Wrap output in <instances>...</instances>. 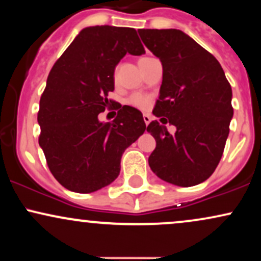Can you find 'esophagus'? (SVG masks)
<instances>
[{
    "instance_id": "obj_1",
    "label": "esophagus",
    "mask_w": 261,
    "mask_h": 261,
    "mask_svg": "<svg viewBox=\"0 0 261 261\" xmlns=\"http://www.w3.org/2000/svg\"><path fill=\"white\" fill-rule=\"evenodd\" d=\"M143 120H145V124L148 125L152 120V116L149 114H143Z\"/></svg>"
}]
</instances>
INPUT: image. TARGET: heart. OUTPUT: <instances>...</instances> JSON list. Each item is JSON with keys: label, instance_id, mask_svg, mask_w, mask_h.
<instances>
[{"label": "heart", "instance_id": "heart-1", "mask_svg": "<svg viewBox=\"0 0 261 261\" xmlns=\"http://www.w3.org/2000/svg\"><path fill=\"white\" fill-rule=\"evenodd\" d=\"M130 104L131 106H135L137 108H140V109H146V108H148L149 106V99L147 97H145V95L142 94H135L133 97L130 98Z\"/></svg>", "mask_w": 261, "mask_h": 261}]
</instances>
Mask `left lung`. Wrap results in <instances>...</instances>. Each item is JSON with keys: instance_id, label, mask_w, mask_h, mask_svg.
<instances>
[{"instance_id": "8db88e82", "label": "left lung", "mask_w": 261, "mask_h": 261, "mask_svg": "<svg viewBox=\"0 0 261 261\" xmlns=\"http://www.w3.org/2000/svg\"><path fill=\"white\" fill-rule=\"evenodd\" d=\"M139 34L163 67L153 114L176 127L170 135L157 120L148 125L157 142L148 164L162 180L197 185L211 176L222 157L233 118L232 88L215 56L184 32L140 29Z\"/></svg>"}]
</instances>
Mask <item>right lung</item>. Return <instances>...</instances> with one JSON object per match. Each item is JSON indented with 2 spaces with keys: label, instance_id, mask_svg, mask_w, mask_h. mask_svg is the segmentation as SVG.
<instances>
[{
  "label": "right lung",
  "instance_id": "obj_1",
  "mask_svg": "<svg viewBox=\"0 0 261 261\" xmlns=\"http://www.w3.org/2000/svg\"><path fill=\"white\" fill-rule=\"evenodd\" d=\"M145 54L134 28H83L55 62L40 98L39 145L62 187L87 194L112 184L121 155L145 133L142 113L108 99L114 71L126 54ZM116 106L118 116L101 123L97 114Z\"/></svg>",
  "mask_w": 261,
  "mask_h": 261
}]
</instances>
